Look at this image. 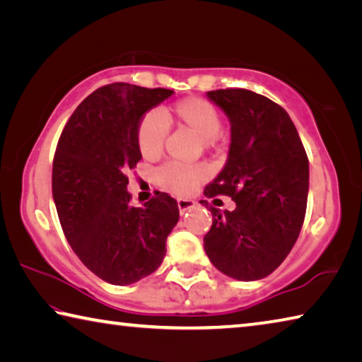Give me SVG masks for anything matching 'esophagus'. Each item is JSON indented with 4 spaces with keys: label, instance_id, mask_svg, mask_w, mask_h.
I'll use <instances>...</instances> for the list:
<instances>
[{
    "label": "esophagus",
    "instance_id": "1",
    "mask_svg": "<svg viewBox=\"0 0 362 362\" xmlns=\"http://www.w3.org/2000/svg\"><path fill=\"white\" fill-rule=\"evenodd\" d=\"M177 206H179V211H180V214H185L187 211L193 209V207L196 206V203H194V201H192V199L179 198V199H177Z\"/></svg>",
    "mask_w": 362,
    "mask_h": 362
}]
</instances>
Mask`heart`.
<instances>
[{"label":"heart","instance_id":"1","mask_svg":"<svg viewBox=\"0 0 362 362\" xmlns=\"http://www.w3.org/2000/svg\"><path fill=\"white\" fill-rule=\"evenodd\" d=\"M170 122L198 134L206 150L220 148L222 142L218 131L222 127V116L218 110L201 97H185L177 100L173 108L151 110L140 118L136 137L140 155L146 161H155L163 155ZM206 175V168L199 164L168 163L156 170L155 182L164 192L185 196L192 193Z\"/></svg>","mask_w":362,"mask_h":362}]
</instances>
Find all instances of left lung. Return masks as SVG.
Wrapping results in <instances>:
<instances>
[{
    "instance_id": "obj_1",
    "label": "left lung",
    "mask_w": 362,
    "mask_h": 362,
    "mask_svg": "<svg viewBox=\"0 0 362 362\" xmlns=\"http://www.w3.org/2000/svg\"><path fill=\"white\" fill-rule=\"evenodd\" d=\"M207 97L230 118L228 159L207 198L230 196L235 211L211 206L204 250L226 276L255 281L273 273L302 230L308 199V156L286 110L247 89H217ZM216 201V199H214ZM207 209V201H201Z\"/></svg>"
}]
</instances>
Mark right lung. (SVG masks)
Returning a JSON list of instances; mask_svg holds the SVG:
<instances>
[{
	"label": "right lung",
	"mask_w": 362,
	"mask_h": 362,
	"mask_svg": "<svg viewBox=\"0 0 362 362\" xmlns=\"http://www.w3.org/2000/svg\"><path fill=\"white\" fill-rule=\"evenodd\" d=\"M174 90L127 83L86 97L60 134L52 163V196L66 241L86 267L115 286L148 276L166 255L179 222L177 201L156 192L131 206L127 170L140 161L137 124Z\"/></svg>",
	"instance_id": "obj_1"
}]
</instances>
